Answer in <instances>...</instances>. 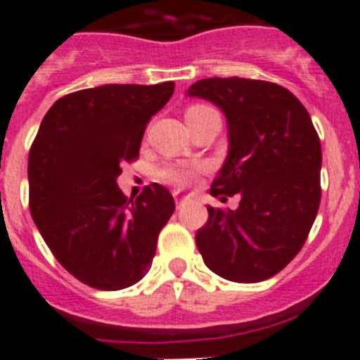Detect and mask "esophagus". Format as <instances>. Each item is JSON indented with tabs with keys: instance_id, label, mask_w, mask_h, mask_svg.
<instances>
[{
	"instance_id": "34e87169",
	"label": "esophagus",
	"mask_w": 360,
	"mask_h": 360,
	"mask_svg": "<svg viewBox=\"0 0 360 360\" xmlns=\"http://www.w3.org/2000/svg\"><path fill=\"white\" fill-rule=\"evenodd\" d=\"M174 200H176V205H178V203H180V202H182V195H180V193H174Z\"/></svg>"
}]
</instances>
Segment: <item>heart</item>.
Masks as SVG:
<instances>
[{
  "label": "heart",
  "mask_w": 360,
  "mask_h": 360,
  "mask_svg": "<svg viewBox=\"0 0 360 360\" xmlns=\"http://www.w3.org/2000/svg\"><path fill=\"white\" fill-rule=\"evenodd\" d=\"M203 104H195V106H189L186 110V115H189V113H195V111L198 110H203ZM198 171H202V165H193V167H187V165H167V167H164V169L158 173V176H160L162 182L169 184V186H186L187 182H191V178L195 176Z\"/></svg>",
  "instance_id": "b5f03b06"
}]
</instances>
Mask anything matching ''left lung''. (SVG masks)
<instances>
[{
    "mask_svg": "<svg viewBox=\"0 0 360 360\" xmlns=\"http://www.w3.org/2000/svg\"><path fill=\"white\" fill-rule=\"evenodd\" d=\"M189 97L224 111L229 153L212 196H240L236 211L207 207L196 232L203 263L224 279L257 283L297 256L321 203V153L307 108L276 82L243 77L196 81Z\"/></svg>",
    "mask_w": 360,
    "mask_h": 360,
    "instance_id": "1",
    "label": "left lung"
}]
</instances>
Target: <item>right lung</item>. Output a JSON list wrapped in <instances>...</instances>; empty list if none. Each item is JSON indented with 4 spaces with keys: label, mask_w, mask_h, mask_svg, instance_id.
Here are the masks:
<instances>
[{
    "label": "right lung",
    "mask_w": 360,
    "mask_h": 360,
    "mask_svg": "<svg viewBox=\"0 0 360 360\" xmlns=\"http://www.w3.org/2000/svg\"><path fill=\"white\" fill-rule=\"evenodd\" d=\"M173 91V81L73 91L53 103L32 142V219L57 262L84 285L120 290L148 274L174 200L160 184L126 198L117 176L139 157L146 126Z\"/></svg>",
    "instance_id": "right-lung-1"
}]
</instances>
